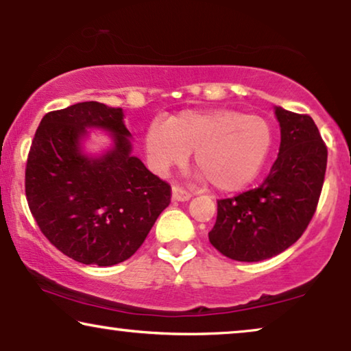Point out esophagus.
<instances>
[{"instance_id": "esophagus-1", "label": "esophagus", "mask_w": 351, "mask_h": 351, "mask_svg": "<svg viewBox=\"0 0 351 351\" xmlns=\"http://www.w3.org/2000/svg\"><path fill=\"white\" fill-rule=\"evenodd\" d=\"M191 196L193 193H190V191L180 189V186H172V199L174 201H189Z\"/></svg>"}]
</instances>
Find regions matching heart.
Here are the masks:
<instances>
[{
	"mask_svg": "<svg viewBox=\"0 0 351 351\" xmlns=\"http://www.w3.org/2000/svg\"><path fill=\"white\" fill-rule=\"evenodd\" d=\"M143 145L156 174L182 166L195 150V165L210 185L237 191L262 171L271 148V129L263 118L237 110H184L166 123L152 121Z\"/></svg>",
	"mask_w": 351,
	"mask_h": 351,
	"instance_id": "obj_1",
	"label": "heart"
}]
</instances>
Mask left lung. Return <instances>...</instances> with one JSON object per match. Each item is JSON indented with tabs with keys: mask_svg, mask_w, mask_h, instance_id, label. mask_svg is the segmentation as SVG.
Instances as JSON below:
<instances>
[{
	"mask_svg": "<svg viewBox=\"0 0 351 351\" xmlns=\"http://www.w3.org/2000/svg\"><path fill=\"white\" fill-rule=\"evenodd\" d=\"M281 143L270 174L257 189L217 201L213 246L233 261L261 262L286 251L313 217L328 150L308 114L275 107Z\"/></svg>",
	"mask_w": 351,
	"mask_h": 351,
	"instance_id": "left-lung-1",
	"label": "left lung"
}]
</instances>
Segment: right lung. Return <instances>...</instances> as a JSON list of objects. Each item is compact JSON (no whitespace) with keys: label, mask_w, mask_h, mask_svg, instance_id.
Wrapping results in <instances>:
<instances>
[{"label":"right lung","mask_w":351,"mask_h":351,"mask_svg":"<svg viewBox=\"0 0 351 351\" xmlns=\"http://www.w3.org/2000/svg\"><path fill=\"white\" fill-rule=\"evenodd\" d=\"M89 128L110 136L85 150ZM123 108L81 102L45 114L28 153L25 193L43 234L84 265L128 261L171 203V186L132 155Z\"/></svg>","instance_id":"add662e5"}]
</instances>
